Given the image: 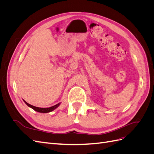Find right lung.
Wrapping results in <instances>:
<instances>
[{"label": "right lung", "mask_w": 154, "mask_h": 154, "mask_svg": "<svg viewBox=\"0 0 154 154\" xmlns=\"http://www.w3.org/2000/svg\"><path fill=\"white\" fill-rule=\"evenodd\" d=\"M24 101L25 102V103H26L27 106L31 107V109L35 110L36 111V112H42V113H48V112H49L53 111V110H54L55 109H57V107H58V106L60 105V103H58V104H57V105H54V106L49 107V108H39V107H36V106H32V105H30V104H29V103H27V102L25 101L24 100Z\"/></svg>", "instance_id": "obj_1"}]
</instances>
